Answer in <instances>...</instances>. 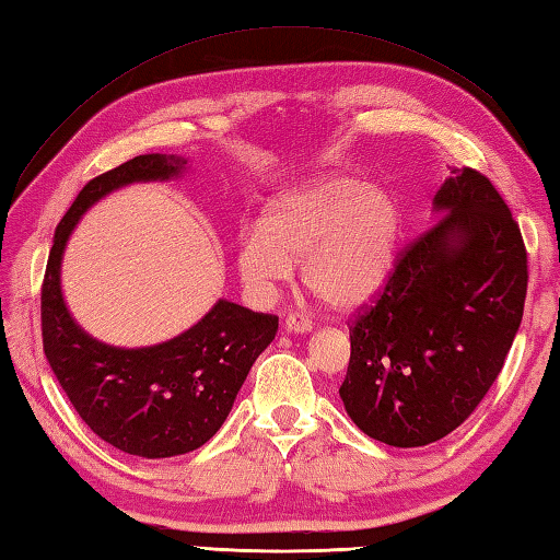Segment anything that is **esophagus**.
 I'll list each match as a JSON object with an SVG mask.
<instances>
[{
	"instance_id": "34e87169",
	"label": "esophagus",
	"mask_w": 560,
	"mask_h": 560,
	"mask_svg": "<svg viewBox=\"0 0 560 560\" xmlns=\"http://www.w3.org/2000/svg\"><path fill=\"white\" fill-rule=\"evenodd\" d=\"M283 327H287V331H291V335H307V331H313V323L301 313L287 315V323H283Z\"/></svg>"
}]
</instances>
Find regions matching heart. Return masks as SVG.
Segmentation results:
<instances>
[{
  "mask_svg": "<svg viewBox=\"0 0 560 560\" xmlns=\"http://www.w3.org/2000/svg\"><path fill=\"white\" fill-rule=\"evenodd\" d=\"M401 231V205L385 183L319 175L269 201L261 223L237 237L235 267L247 291L267 299L303 261L305 289L351 311L387 287Z\"/></svg>",
  "mask_w": 560,
  "mask_h": 560,
  "instance_id": "1",
  "label": "heart"
}]
</instances>
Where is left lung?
<instances>
[{
	"mask_svg": "<svg viewBox=\"0 0 560 560\" xmlns=\"http://www.w3.org/2000/svg\"><path fill=\"white\" fill-rule=\"evenodd\" d=\"M435 223L404 249L351 327L339 397L380 443L421 447L455 431L495 383L522 323L527 249L489 177L452 171Z\"/></svg>",
	"mask_w": 560,
	"mask_h": 560,
	"instance_id": "obj_1",
	"label": "left lung"
}]
</instances>
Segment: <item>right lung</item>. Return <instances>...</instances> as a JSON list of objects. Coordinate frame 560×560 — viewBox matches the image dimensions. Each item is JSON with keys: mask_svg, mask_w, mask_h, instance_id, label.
<instances>
[{"mask_svg": "<svg viewBox=\"0 0 560 560\" xmlns=\"http://www.w3.org/2000/svg\"><path fill=\"white\" fill-rule=\"evenodd\" d=\"M185 171L183 156L147 153L93 177L57 225L40 295L43 349L71 407L105 443L147 459L205 445L279 329V317L219 299L183 335L122 349L93 339L71 317L62 295V255L86 209L120 187L175 180Z\"/></svg>", "mask_w": 560, "mask_h": 560, "instance_id": "1", "label": "right lung"}]
</instances>
